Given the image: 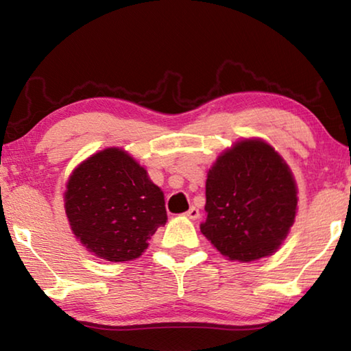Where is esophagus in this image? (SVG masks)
Here are the masks:
<instances>
[{
  "label": "esophagus",
  "instance_id": "esophagus-1",
  "mask_svg": "<svg viewBox=\"0 0 351 351\" xmlns=\"http://www.w3.org/2000/svg\"><path fill=\"white\" fill-rule=\"evenodd\" d=\"M186 215H187L189 218H192V219H197V218L199 217V209H198V207L192 206V207H190V209L186 212Z\"/></svg>",
  "mask_w": 351,
  "mask_h": 351
}]
</instances>
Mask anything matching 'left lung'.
Masks as SVG:
<instances>
[{
	"label": "left lung",
	"instance_id": "1",
	"mask_svg": "<svg viewBox=\"0 0 351 351\" xmlns=\"http://www.w3.org/2000/svg\"><path fill=\"white\" fill-rule=\"evenodd\" d=\"M201 232L230 260L276 252L294 223L297 189L291 170L263 141H241L207 173Z\"/></svg>",
	"mask_w": 351,
	"mask_h": 351
}]
</instances>
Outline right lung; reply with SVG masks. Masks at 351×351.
Returning <instances> with one entry per match:
<instances>
[{
  "instance_id": "1",
  "label": "right lung",
  "mask_w": 351,
  "mask_h": 351,
  "mask_svg": "<svg viewBox=\"0 0 351 351\" xmlns=\"http://www.w3.org/2000/svg\"><path fill=\"white\" fill-rule=\"evenodd\" d=\"M64 209L83 246L108 261L138 258L167 221L164 193L121 148L88 158L68 181Z\"/></svg>"
}]
</instances>
